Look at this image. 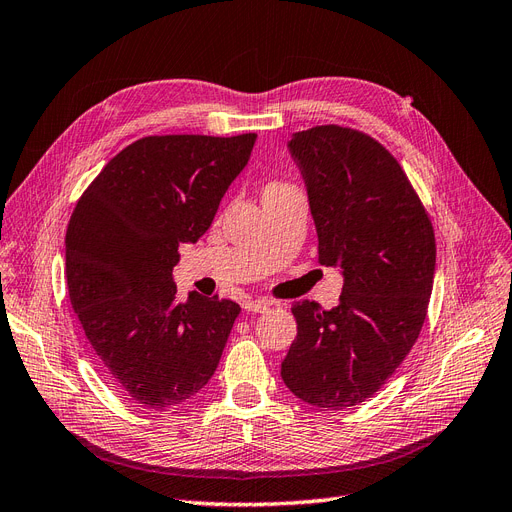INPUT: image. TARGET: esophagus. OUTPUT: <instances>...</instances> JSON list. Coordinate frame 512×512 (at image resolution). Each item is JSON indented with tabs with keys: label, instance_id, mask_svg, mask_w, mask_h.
Here are the masks:
<instances>
[{
	"label": "esophagus",
	"instance_id": "esophagus-1",
	"mask_svg": "<svg viewBox=\"0 0 512 512\" xmlns=\"http://www.w3.org/2000/svg\"><path fill=\"white\" fill-rule=\"evenodd\" d=\"M270 308H272V301H268V299H249V301H244V310L246 312L261 314V312H268Z\"/></svg>",
	"mask_w": 512,
	"mask_h": 512
}]
</instances>
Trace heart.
Instances as JSON below:
<instances>
[{
	"label": "heart",
	"instance_id": "heart-1",
	"mask_svg": "<svg viewBox=\"0 0 512 512\" xmlns=\"http://www.w3.org/2000/svg\"><path fill=\"white\" fill-rule=\"evenodd\" d=\"M274 187H282V185H278V183H272V185H268V189H274Z\"/></svg>",
	"mask_w": 512,
	"mask_h": 512
}]
</instances>
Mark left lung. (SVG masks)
<instances>
[{
    "mask_svg": "<svg viewBox=\"0 0 512 512\" xmlns=\"http://www.w3.org/2000/svg\"><path fill=\"white\" fill-rule=\"evenodd\" d=\"M308 189L318 261L339 268V304L291 308L297 337L280 375L308 405L367 401L418 339L434 282L432 223L401 164L365 132L316 126L287 143Z\"/></svg>",
    "mask_w": 512,
    "mask_h": 512,
    "instance_id": "obj_1",
    "label": "left lung"
}]
</instances>
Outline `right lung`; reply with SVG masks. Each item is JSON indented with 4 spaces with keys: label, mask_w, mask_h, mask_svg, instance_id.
I'll return each mask as SVG.
<instances>
[{
    "label": "right lung",
    "mask_w": 512,
    "mask_h": 512,
    "mask_svg": "<svg viewBox=\"0 0 512 512\" xmlns=\"http://www.w3.org/2000/svg\"><path fill=\"white\" fill-rule=\"evenodd\" d=\"M257 135L145 137L94 179L67 236V289L109 384L147 409H170L211 380L240 314L230 299H177L179 244L211 227Z\"/></svg>",
    "instance_id": "add662e5"
}]
</instances>
